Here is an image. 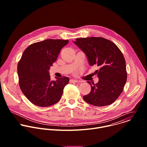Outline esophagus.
I'll list each match as a JSON object with an SVG mask.
<instances>
[{
    "label": "esophagus",
    "instance_id": "34e87169",
    "mask_svg": "<svg viewBox=\"0 0 147 147\" xmlns=\"http://www.w3.org/2000/svg\"><path fill=\"white\" fill-rule=\"evenodd\" d=\"M78 81L77 80H74V79H71L70 80V82L71 83H76V82H78Z\"/></svg>",
    "mask_w": 147,
    "mask_h": 147
}]
</instances>
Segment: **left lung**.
I'll return each mask as SVG.
<instances>
[{"mask_svg": "<svg viewBox=\"0 0 147 147\" xmlns=\"http://www.w3.org/2000/svg\"><path fill=\"white\" fill-rule=\"evenodd\" d=\"M74 43L86 55L90 65L99 67L95 71L99 81L92 84L87 81L91 90L84 100L96 107L109 105L121 94L127 81L123 53L112 41L102 37L77 38Z\"/></svg>", "mask_w": 147, "mask_h": 147, "instance_id": "left-lung-1", "label": "left lung"}]
</instances>
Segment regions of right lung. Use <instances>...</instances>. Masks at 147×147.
Segmentation results:
<instances>
[{
	"mask_svg": "<svg viewBox=\"0 0 147 147\" xmlns=\"http://www.w3.org/2000/svg\"><path fill=\"white\" fill-rule=\"evenodd\" d=\"M69 40L48 39L34 43L24 51L17 66L19 86L27 98L40 107L57 103L69 78L51 79L49 70Z\"/></svg>",
	"mask_w": 147,
	"mask_h": 147,
	"instance_id": "obj_1",
	"label": "right lung"
}]
</instances>
